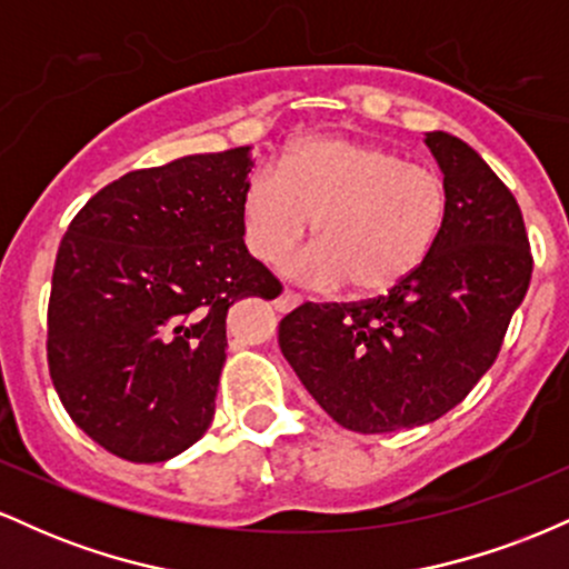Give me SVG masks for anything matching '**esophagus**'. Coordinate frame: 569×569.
<instances>
[{
  "mask_svg": "<svg viewBox=\"0 0 569 569\" xmlns=\"http://www.w3.org/2000/svg\"><path fill=\"white\" fill-rule=\"evenodd\" d=\"M299 305H302V297H299V293L291 291V289H286L276 299V310H280V312H291L293 307H299Z\"/></svg>",
  "mask_w": 569,
  "mask_h": 569,
  "instance_id": "34e87169",
  "label": "esophagus"
}]
</instances>
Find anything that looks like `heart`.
<instances>
[{"instance_id":"heart-1","label":"heart","mask_w":569,"mask_h":569,"mask_svg":"<svg viewBox=\"0 0 569 569\" xmlns=\"http://www.w3.org/2000/svg\"><path fill=\"white\" fill-rule=\"evenodd\" d=\"M276 171L246 181V246L278 264L316 224L318 246L291 270L321 286L393 289L426 262L449 213L439 171L371 141L305 136L286 147Z\"/></svg>"}]
</instances>
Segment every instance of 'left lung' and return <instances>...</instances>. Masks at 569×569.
<instances>
[{
  "mask_svg": "<svg viewBox=\"0 0 569 569\" xmlns=\"http://www.w3.org/2000/svg\"><path fill=\"white\" fill-rule=\"evenodd\" d=\"M428 149L449 213L428 259L367 302H305L278 326L286 361L326 415L356 433L428 426L455 409L498 358L532 278L519 202L457 136Z\"/></svg>",
  "mask_w": 569,
  "mask_h": 569,
  "instance_id": "obj_1",
  "label": "left lung"
}]
</instances>
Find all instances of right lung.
Wrapping results in <instances>:
<instances>
[{
    "instance_id": "right-lung-1",
    "label": "right lung",
    "mask_w": 569,
    "mask_h": 569,
    "mask_svg": "<svg viewBox=\"0 0 569 569\" xmlns=\"http://www.w3.org/2000/svg\"><path fill=\"white\" fill-rule=\"evenodd\" d=\"M251 147L130 171L71 219L48 305V367L77 428L130 462L206 433L227 361V310L276 299L248 253Z\"/></svg>"
}]
</instances>
